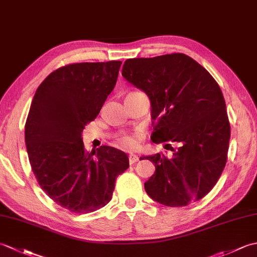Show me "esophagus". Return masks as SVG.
<instances>
[{
	"label": "esophagus",
	"mask_w": 257,
	"mask_h": 257,
	"mask_svg": "<svg viewBox=\"0 0 257 257\" xmlns=\"http://www.w3.org/2000/svg\"><path fill=\"white\" fill-rule=\"evenodd\" d=\"M138 161H139V157H138L137 155H135V154H130V155H129V162H130V165H134V163L138 162Z\"/></svg>",
	"instance_id": "obj_1"
}]
</instances>
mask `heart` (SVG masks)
<instances>
[{
	"mask_svg": "<svg viewBox=\"0 0 257 257\" xmlns=\"http://www.w3.org/2000/svg\"><path fill=\"white\" fill-rule=\"evenodd\" d=\"M136 143H137V139L133 137V136H122L118 140L119 146L123 149H133Z\"/></svg>",
	"mask_w": 257,
	"mask_h": 257,
	"instance_id": "b5f03b06",
	"label": "heart"
}]
</instances>
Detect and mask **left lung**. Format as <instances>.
<instances>
[{
  "mask_svg": "<svg viewBox=\"0 0 257 257\" xmlns=\"http://www.w3.org/2000/svg\"><path fill=\"white\" fill-rule=\"evenodd\" d=\"M123 78L145 91L156 120L151 140L170 144L171 157L143 156L156 172L145 183L152 200L167 206H185L203 198L225 167L231 127L225 100L207 70L184 54L130 58Z\"/></svg>",
  "mask_w": 257,
  "mask_h": 257,
  "instance_id": "obj_1",
  "label": "left lung"
}]
</instances>
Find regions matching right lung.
<instances>
[{
	"mask_svg": "<svg viewBox=\"0 0 257 257\" xmlns=\"http://www.w3.org/2000/svg\"><path fill=\"white\" fill-rule=\"evenodd\" d=\"M120 61L70 64L38 86L25 123L32 170L50 198L73 213H89L111 200L128 156L109 146L86 152L81 134L117 83Z\"/></svg>",
	"mask_w": 257,
	"mask_h": 257,
	"instance_id": "right-lung-1",
	"label": "right lung"
}]
</instances>
